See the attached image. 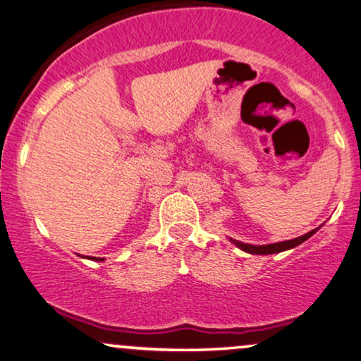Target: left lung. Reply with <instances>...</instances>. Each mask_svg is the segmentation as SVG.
<instances>
[{
  "instance_id": "1",
  "label": "left lung",
  "mask_w": 361,
  "mask_h": 361,
  "mask_svg": "<svg viewBox=\"0 0 361 361\" xmlns=\"http://www.w3.org/2000/svg\"><path fill=\"white\" fill-rule=\"evenodd\" d=\"M318 228L315 231L305 233V235L302 237H297V238H292V240H285V242H277V243H270V245H250V243H242L238 240H231L235 243L238 249L249 252V254H257V255H270V254H279V252H283V250H288V249H293V247L300 245L302 242H305L307 238H310L313 233H315Z\"/></svg>"
}]
</instances>
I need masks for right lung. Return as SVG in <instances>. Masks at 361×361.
<instances>
[{
	"label": "right lung",
	"instance_id": "1",
	"mask_svg": "<svg viewBox=\"0 0 361 361\" xmlns=\"http://www.w3.org/2000/svg\"><path fill=\"white\" fill-rule=\"evenodd\" d=\"M94 260H99V259H96V257H94Z\"/></svg>",
	"mask_w": 361,
	"mask_h": 361
}]
</instances>
